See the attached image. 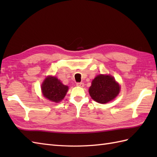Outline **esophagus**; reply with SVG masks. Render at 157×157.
I'll list each match as a JSON object with an SVG mask.
<instances>
[{
    "label": "esophagus",
    "instance_id": "34e87169",
    "mask_svg": "<svg viewBox=\"0 0 157 157\" xmlns=\"http://www.w3.org/2000/svg\"><path fill=\"white\" fill-rule=\"evenodd\" d=\"M77 86H79V87H84V84L83 82H78L76 84Z\"/></svg>",
    "mask_w": 157,
    "mask_h": 157
}]
</instances>
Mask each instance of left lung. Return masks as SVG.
<instances>
[{
    "label": "left lung",
    "mask_w": 157,
    "mask_h": 157,
    "mask_svg": "<svg viewBox=\"0 0 157 157\" xmlns=\"http://www.w3.org/2000/svg\"><path fill=\"white\" fill-rule=\"evenodd\" d=\"M120 91L119 84L111 75H99L92 82L89 88L90 95L99 103H106L114 99Z\"/></svg>",
    "instance_id": "8db88e82"
}]
</instances>
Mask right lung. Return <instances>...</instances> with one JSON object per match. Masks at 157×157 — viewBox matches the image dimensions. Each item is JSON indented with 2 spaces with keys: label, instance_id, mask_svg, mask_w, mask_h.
<instances>
[{
  "label": "right lung",
  "instance_id": "right-lung-1",
  "mask_svg": "<svg viewBox=\"0 0 157 157\" xmlns=\"http://www.w3.org/2000/svg\"><path fill=\"white\" fill-rule=\"evenodd\" d=\"M67 90L68 86L63 85L55 77H47L42 85V92L44 97L55 102L61 101Z\"/></svg>",
  "mask_w": 157,
  "mask_h": 157
}]
</instances>
